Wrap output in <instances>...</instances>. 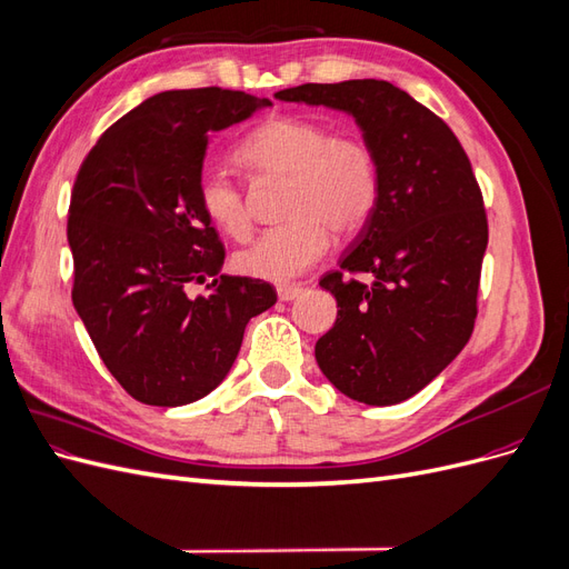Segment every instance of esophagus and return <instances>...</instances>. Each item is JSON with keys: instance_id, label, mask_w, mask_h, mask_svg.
I'll return each mask as SVG.
<instances>
[{"instance_id": "obj_1", "label": "esophagus", "mask_w": 569, "mask_h": 569, "mask_svg": "<svg viewBox=\"0 0 569 569\" xmlns=\"http://www.w3.org/2000/svg\"><path fill=\"white\" fill-rule=\"evenodd\" d=\"M301 295H303V287H299V284H280V287H278L280 301H295V299L301 297Z\"/></svg>"}]
</instances>
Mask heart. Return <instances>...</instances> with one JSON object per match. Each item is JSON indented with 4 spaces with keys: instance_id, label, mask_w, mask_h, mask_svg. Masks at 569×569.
<instances>
[{
    "instance_id": "obj_1",
    "label": "heart",
    "mask_w": 569,
    "mask_h": 569,
    "mask_svg": "<svg viewBox=\"0 0 569 569\" xmlns=\"http://www.w3.org/2000/svg\"><path fill=\"white\" fill-rule=\"evenodd\" d=\"M237 161L258 178L284 180L280 228H270L234 256L239 272L256 280L289 282L316 266L332 244L370 220L380 201V161L358 137L337 134L301 116H274L237 147ZM199 209L211 226L232 239L251 232V211L242 189L220 170L199 178Z\"/></svg>"
}]
</instances>
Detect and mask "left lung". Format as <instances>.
Wrapping results in <instances>:
<instances>
[{"label":"left lung","instance_id":"8db88e82","mask_svg":"<svg viewBox=\"0 0 569 569\" xmlns=\"http://www.w3.org/2000/svg\"><path fill=\"white\" fill-rule=\"evenodd\" d=\"M274 99L349 113L380 161L375 213L320 280L339 311L316 360L349 399L401 403L451 363L475 327L489 230L468 153L439 116L387 80L308 82Z\"/></svg>","mask_w":569,"mask_h":569}]
</instances>
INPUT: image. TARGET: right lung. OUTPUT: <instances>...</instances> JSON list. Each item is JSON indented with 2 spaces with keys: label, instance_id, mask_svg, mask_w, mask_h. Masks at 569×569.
<instances>
[{
  "label": "right lung",
  "instance_id": "right-lung-1",
  "mask_svg": "<svg viewBox=\"0 0 569 569\" xmlns=\"http://www.w3.org/2000/svg\"><path fill=\"white\" fill-rule=\"evenodd\" d=\"M270 99L203 88L144 99L84 157L68 209L73 306L132 399L184 406L226 380L247 322L278 301L253 278L220 274L226 247L199 209L209 134ZM210 295L189 298L204 281Z\"/></svg>",
  "mask_w": 569,
  "mask_h": 569
}]
</instances>
